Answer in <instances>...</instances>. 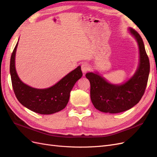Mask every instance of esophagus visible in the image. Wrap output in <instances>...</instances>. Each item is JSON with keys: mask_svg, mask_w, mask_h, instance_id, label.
<instances>
[{"mask_svg": "<svg viewBox=\"0 0 157 157\" xmlns=\"http://www.w3.org/2000/svg\"><path fill=\"white\" fill-rule=\"evenodd\" d=\"M89 65H88L86 63H84L81 65V71H82L83 74H85L89 71Z\"/></svg>", "mask_w": 157, "mask_h": 157, "instance_id": "34e87169", "label": "esophagus"}]
</instances>
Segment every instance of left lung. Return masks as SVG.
I'll list each match as a JSON object with an SVG mask.
<instances>
[{"instance_id":"obj_1","label":"left lung","mask_w":157,"mask_h":157,"mask_svg":"<svg viewBox=\"0 0 157 157\" xmlns=\"http://www.w3.org/2000/svg\"><path fill=\"white\" fill-rule=\"evenodd\" d=\"M129 31L138 43L140 54L139 67L135 74L122 85H113L98 73L88 72L86 78L90 83V99L97 110L110 113L126 111L137 105L144 94L150 69L143 40L132 28Z\"/></svg>"}]
</instances>
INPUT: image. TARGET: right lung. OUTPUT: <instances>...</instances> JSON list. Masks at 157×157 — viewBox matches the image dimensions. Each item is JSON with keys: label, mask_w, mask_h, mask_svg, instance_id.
<instances>
[{"label": "right lung", "mask_w": 157, "mask_h": 157, "mask_svg": "<svg viewBox=\"0 0 157 157\" xmlns=\"http://www.w3.org/2000/svg\"><path fill=\"white\" fill-rule=\"evenodd\" d=\"M18 42L10 59L12 86L18 101L29 110L40 114L49 115L63 110L67 106L70 93L76 81L83 76L81 67H78L57 83L45 89H37L24 83L15 69V54Z\"/></svg>", "instance_id": "obj_1"}]
</instances>
